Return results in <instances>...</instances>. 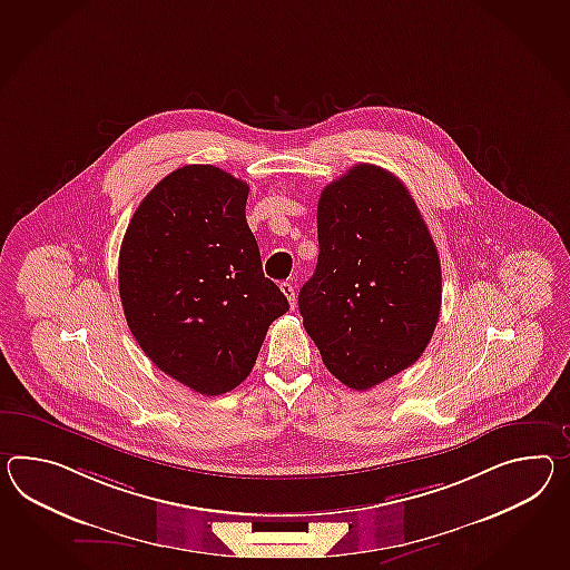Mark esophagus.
<instances>
[{
    "label": "esophagus",
    "instance_id": "34e87169",
    "mask_svg": "<svg viewBox=\"0 0 570 570\" xmlns=\"http://www.w3.org/2000/svg\"><path fill=\"white\" fill-rule=\"evenodd\" d=\"M279 291L284 292V296L288 298V303H291L292 308H294L296 298H294V286H292L291 282H282V284H279Z\"/></svg>",
    "mask_w": 570,
    "mask_h": 570
}]
</instances>
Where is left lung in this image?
<instances>
[{
  "label": "left lung",
  "instance_id": "1",
  "mask_svg": "<svg viewBox=\"0 0 570 570\" xmlns=\"http://www.w3.org/2000/svg\"><path fill=\"white\" fill-rule=\"evenodd\" d=\"M317 235V267L298 294L303 325L330 373L366 391L431 342L443 292L436 245L407 187L375 165L323 189Z\"/></svg>",
  "mask_w": 570,
  "mask_h": 570
}]
</instances>
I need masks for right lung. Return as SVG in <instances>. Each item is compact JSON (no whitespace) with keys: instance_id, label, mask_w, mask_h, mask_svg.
Instances as JSON below:
<instances>
[{"instance_id":"add662e5","label":"right lung","mask_w":570,"mask_h":570,"mask_svg":"<svg viewBox=\"0 0 570 570\" xmlns=\"http://www.w3.org/2000/svg\"><path fill=\"white\" fill-rule=\"evenodd\" d=\"M247 195L223 168H177L144 197L119 250L131 334L163 373L202 395L240 385L267 327L288 311L264 276Z\"/></svg>"}]
</instances>
